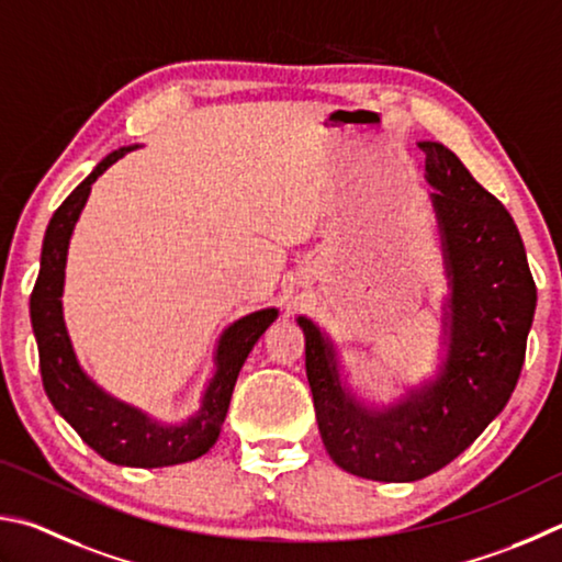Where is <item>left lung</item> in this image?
<instances>
[{
  "label": "left lung",
  "instance_id": "obj_1",
  "mask_svg": "<svg viewBox=\"0 0 562 562\" xmlns=\"http://www.w3.org/2000/svg\"><path fill=\"white\" fill-rule=\"evenodd\" d=\"M449 279L447 358L395 405L368 407L340 380L336 350L301 316L313 407L330 459L372 481H417L474 445L506 407L524 368L536 283L514 220L459 157L419 143Z\"/></svg>",
  "mask_w": 562,
  "mask_h": 562
}]
</instances>
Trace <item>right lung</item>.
<instances>
[{
    "instance_id": "right-lung-1",
    "label": "right lung",
    "mask_w": 562,
    "mask_h": 562,
    "mask_svg": "<svg viewBox=\"0 0 562 562\" xmlns=\"http://www.w3.org/2000/svg\"><path fill=\"white\" fill-rule=\"evenodd\" d=\"M131 150L135 147H117L111 155H105L54 212L44 234L42 269H38L29 311H32L44 390L58 415L78 431V437L88 447L113 464L157 469L200 459L214 447L244 360L249 358L256 340L276 321L279 311L263 308L249 313L222 333L214 352L216 370L204 390L202 405L182 425H165V422L147 417L143 409L108 395L86 375V370L78 366L64 323L61 296L68 241H71L78 214H81L98 175H103Z\"/></svg>"
}]
</instances>
